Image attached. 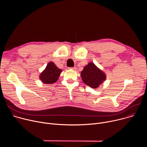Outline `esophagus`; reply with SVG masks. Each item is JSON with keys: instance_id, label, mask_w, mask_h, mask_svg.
Wrapping results in <instances>:
<instances>
[{"instance_id": "obj_1", "label": "esophagus", "mask_w": 147, "mask_h": 147, "mask_svg": "<svg viewBox=\"0 0 147 147\" xmlns=\"http://www.w3.org/2000/svg\"><path fill=\"white\" fill-rule=\"evenodd\" d=\"M69 69H71V70H76L77 69V68L76 67H69Z\"/></svg>"}]
</instances>
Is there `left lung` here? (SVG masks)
<instances>
[{"instance_id":"obj_1","label":"left lung","mask_w":147,"mask_h":147,"mask_svg":"<svg viewBox=\"0 0 147 147\" xmlns=\"http://www.w3.org/2000/svg\"><path fill=\"white\" fill-rule=\"evenodd\" d=\"M81 77L86 85L94 89L98 88L107 78L105 73L92 62L88 63L84 67L81 72Z\"/></svg>"}]
</instances>
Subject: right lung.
<instances>
[{"label":"right lung","instance_id":"1","mask_svg":"<svg viewBox=\"0 0 147 147\" xmlns=\"http://www.w3.org/2000/svg\"><path fill=\"white\" fill-rule=\"evenodd\" d=\"M61 71L53 62L50 61L45 70L40 74L39 79L46 84H51L57 81Z\"/></svg>","mask_w":147,"mask_h":147}]
</instances>
